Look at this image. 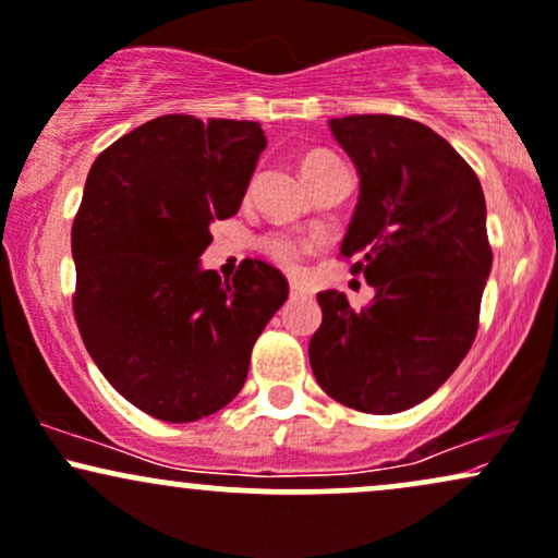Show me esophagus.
<instances>
[{"label":"esophagus","mask_w":558,"mask_h":558,"mask_svg":"<svg viewBox=\"0 0 558 558\" xmlns=\"http://www.w3.org/2000/svg\"><path fill=\"white\" fill-rule=\"evenodd\" d=\"M288 288H291V296H293V299H296V296H306V293H308V288H306L304 283H301V280H291V286H288Z\"/></svg>","instance_id":"1"}]
</instances>
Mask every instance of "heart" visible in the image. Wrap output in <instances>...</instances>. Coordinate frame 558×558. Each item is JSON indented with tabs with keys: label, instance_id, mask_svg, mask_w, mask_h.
Segmentation results:
<instances>
[{
	"label": "heart",
	"instance_id": "heart-1",
	"mask_svg": "<svg viewBox=\"0 0 558 558\" xmlns=\"http://www.w3.org/2000/svg\"><path fill=\"white\" fill-rule=\"evenodd\" d=\"M330 160L335 158L327 156V153H308L304 158V173L317 169L322 163H330ZM262 250H265V254L275 262V265H280L283 270L296 272L306 262L308 254L317 250V239L301 236V233L293 231H275L270 236L262 239Z\"/></svg>",
	"mask_w": 558,
	"mask_h": 558
}]
</instances>
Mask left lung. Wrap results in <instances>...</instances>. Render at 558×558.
<instances>
[{
  "label": "left lung",
  "mask_w": 558,
  "mask_h": 558,
  "mask_svg": "<svg viewBox=\"0 0 558 558\" xmlns=\"http://www.w3.org/2000/svg\"><path fill=\"white\" fill-rule=\"evenodd\" d=\"M361 179L340 246L374 301L322 291L308 361L332 400L400 413L434 395L471 351L492 272L486 199L460 153L426 124L389 113L332 119Z\"/></svg>",
  "instance_id": "obj_1"
}]
</instances>
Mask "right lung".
Instances as JSON below:
<instances>
[{"label": "right lung", "mask_w": 558, "mask_h": 558, "mask_svg": "<svg viewBox=\"0 0 558 558\" xmlns=\"http://www.w3.org/2000/svg\"><path fill=\"white\" fill-rule=\"evenodd\" d=\"M267 140L257 122L166 113L106 147L72 223L83 343L122 398L190 424L244 387L288 280L244 259L231 280L199 267L213 220L239 213Z\"/></svg>", "instance_id": "1"}]
</instances>
